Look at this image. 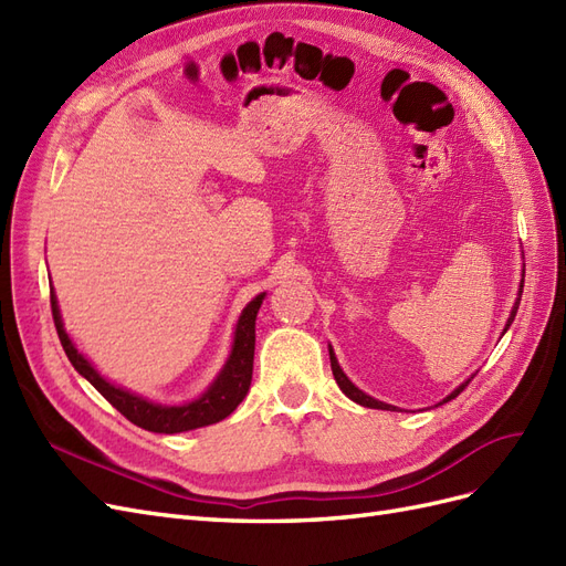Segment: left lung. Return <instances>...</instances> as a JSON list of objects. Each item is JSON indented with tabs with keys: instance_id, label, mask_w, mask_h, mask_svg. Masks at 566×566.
<instances>
[{
	"instance_id": "obj_1",
	"label": "left lung",
	"mask_w": 566,
	"mask_h": 566,
	"mask_svg": "<svg viewBox=\"0 0 566 566\" xmlns=\"http://www.w3.org/2000/svg\"><path fill=\"white\" fill-rule=\"evenodd\" d=\"M522 287H524V281H522V285H520V297H517V302H515V306H512V312H510V318H507V323H505V331L510 328L512 325V321H515V316H517V310H520V300H522ZM331 368H333V375H335V382L339 385V389L347 394V397L352 399V401H356V403H361V406H366V408H382V410H397L394 406H389V403H382V401H378V399H373V397H368V394H364L361 389H358L356 385H352L349 382V378L345 373H342V368H339V364H337V358H335V354H333V349H331ZM470 385V380L468 382H462L458 389H453L447 399H443L441 403H447V401H451V399H455L458 394L465 389Z\"/></svg>"
}]
</instances>
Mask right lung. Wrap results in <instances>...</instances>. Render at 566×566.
Segmentation results:
<instances>
[{
    "mask_svg": "<svg viewBox=\"0 0 566 566\" xmlns=\"http://www.w3.org/2000/svg\"><path fill=\"white\" fill-rule=\"evenodd\" d=\"M262 300H264V293L256 295L245 306L241 318H238L231 356H229L227 366L221 368V373L217 375V380L210 385V389L205 391L200 399H196L191 403H184V406L153 403L144 397H136V394H132L127 389H119V387L111 385L108 380L101 378V375L94 370V366L75 349L73 339L67 337V333L63 331V321H61L54 287H51V316H54V325H56V333H59L65 356L71 358L75 370L80 375H84V378H87L98 389L101 397L111 401L119 410V413H123L136 427H142V430L158 432V434H177V432L198 430V427L224 420L227 416L233 413L238 403L245 399V394L252 382L254 321H256V312H260V306H262Z\"/></svg>",
    "mask_w": 566,
    "mask_h": 566,
    "instance_id": "add662e5",
    "label": "right lung"
}]
</instances>
